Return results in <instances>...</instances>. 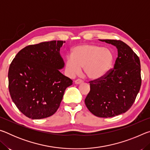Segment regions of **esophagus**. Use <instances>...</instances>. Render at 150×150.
Here are the masks:
<instances>
[{
  "instance_id": "esophagus-1",
  "label": "esophagus",
  "mask_w": 150,
  "mask_h": 150,
  "mask_svg": "<svg viewBox=\"0 0 150 150\" xmlns=\"http://www.w3.org/2000/svg\"><path fill=\"white\" fill-rule=\"evenodd\" d=\"M83 82V81L81 79H77L75 81V83H76V84H81V83H82Z\"/></svg>"
}]
</instances>
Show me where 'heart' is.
<instances>
[{"instance_id":"1","label":"heart","mask_w":150,"mask_h":150,"mask_svg":"<svg viewBox=\"0 0 150 150\" xmlns=\"http://www.w3.org/2000/svg\"><path fill=\"white\" fill-rule=\"evenodd\" d=\"M114 62V55L110 50L94 44H83L73 48L72 54L65 60V70L73 77L81 72L90 79H98L107 74Z\"/></svg>"}]
</instances>
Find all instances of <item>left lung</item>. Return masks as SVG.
Instances as JSON below:
<instances>
[{
	"instance_id": "1",
	"label": "left lung",
	"mask_w": 150,
	"mask_h": 150,
	"mask_svg": "<svg viewBox=\"0 0 150 150\" xmlns=\"http://www.w3.org/2000/svg\"><path fill=\"white\" fill-rule=\"evenodd\" d=\"M100 40L116 46L118 57L107 74L89 81L91 89L85 103L94 115L110 118L126 112L135 101L142 84L140 62L131 47L122 41Z\"/></svg>"
}]
</instances>
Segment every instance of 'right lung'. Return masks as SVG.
Returning a JSON list of instances; mask_svg holds the SVG:
<instances>
[{"label": "right lung", "mask_w": 150, "mask_h": 150, "mask_svg": "<svg viewBox=\"0 0 150 150\" xmlns=\"http://www.w3.org/2000/svg\"><path fill=\"white\" fill-rule=\"evenodd\" d=\"M65 42H44L22 49L8 70V88L16 107L28 118L52 116L73 81L59 71L64 67L60 48Z\"/></svg>", "instance_id": "1"}]
</instances>
